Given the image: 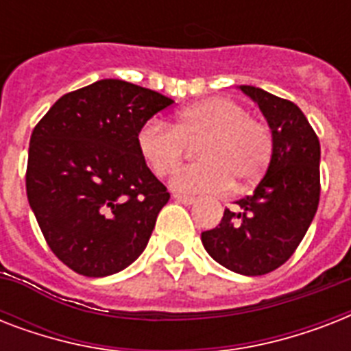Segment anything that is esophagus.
<instances>
[{"mask_svg": "<svg viewBox=\"0 0 351 351\" xmlns=\"http://www.w3.org/2000/svg\"><path fill=\"white\" fill-rule=\"evenodd\" d=\"M175 200L180 204H186V206H191V204L197 202L195 197H187V195H175Z\"/></svg>", "mask_w": 351, "mask_h": 351, "instance_id": "34e87169", "label": "esophagus"}]
</instances>
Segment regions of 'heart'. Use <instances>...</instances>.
Listing matches in <instances>:
<instances>
[{
    "instance_id": "heart-1",
    "label": "heart",
    "mask_w": 351,
    "mask_h": 351,
    "mask_svg": "<svg viewBox=\"0 0 351 351\" xmlns=\"http://www.w3.org/2000/svg\"><path fill=\"white\" fill-rule=\"evenodd\" d=\"M204 136L198 145L202 162L184 165L171 178L180 193H222L231 186L255 182L271 160L269 127L251 118L239 101L217 96L182 109L171 125L149 118L136 132V147L156 176H167L180 164L186 140Z\"/></svg>"
}]
</instances>
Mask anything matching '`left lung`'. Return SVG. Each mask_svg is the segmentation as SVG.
<instances>
[{"mask_svg":"<svg viewBox=\"0 0 351 351\" xmlns=\"http://www.w3.org/2000/svg\"><path fill=\"white\" fill-rule=\"evenodd\" d=\"M271 129L273 151L264 178L239 209H226L202 244L220 266L256 277L277 269L293 255L317 213L321 195V143L293 101L253 85H240Z\"/></svg>","mask_w":351,"mask_h":351,"instance_id":"left-lung-1","label":"left lung"}]
</instances>
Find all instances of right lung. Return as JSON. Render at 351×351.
Listing matches in <instances>:
<instances>
[{
	"mask_svg": "<svg viewBox=\"0 0 351 351\" xmlns=\"http://www.w3.org/2000/svg\"><path fill=\"white\" fill-rule=\"evenodd\" d=\"M175 101L123 80L63 95L34 127L27 198L47 244L85 277H107L142 255L165 186L138 153L142 123Z\"/></svg>",
	"mask_w": 351,
	"mask_h": 351,
	"instance_id": "right-lung-1",
	"label": "right lung"
}]
</instances>
